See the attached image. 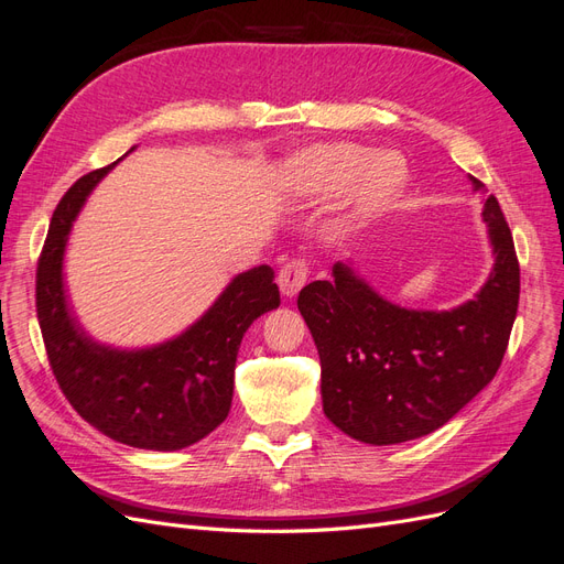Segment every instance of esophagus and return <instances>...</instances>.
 <instances>
[{
	"label": "esophagus",
	"instance_id": "esophagus-1",
	"mask_svg": "<svg viewBox=\"0 0 564 564\" xmlns=\"http://www.w3.org/2000/svg\"><path fill=\"white\" fill-rule=\"evenodd\" d=\"M308 275H311V268L305 259H292L289 263H284L280 275H278V284L282 289V294L296 296L299 289L308 282Z\"/></svg>",
	"mask_w": 564,
	"mask_h": 564
}]
</instances>
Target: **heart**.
<instances>
[{"instance_id":"obj_1","label":"heart","mask_w":564,"mask_h":564,"mask_svg":"<svg viewBox=\"0 0 564 564\" xmlns=\"http://www.w3.org/2000/svg\"><path fill=\"white\" fill-rule=\"evenodd\" d=\"M289 191L311 199H329L357 186V216H373L398 199L409 178L406 162L398 152H383L357 143H329L303 150L284 172Z\"/></svg>"}]
</instances>
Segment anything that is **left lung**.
I'll return each mask as SVG.
<instances>
[{
	"instance_id": "1",
	"label": "left lung",
	"mask_w": 564,
	"mask_h": 564,
	"mask_svg": "<svg viewBox=\"0 0 564 564\" xmlns=\"http://www.w3.org/2000/svg\"><path fill=\"white\" fill-rule=\"evenodd\" d=\"M475 191L485 183L470 176ZM494 270L454 311H406L336 263L334 280L301 289L299 311L315 338L322 406L346 435L398 445L445 425L501 367L520 301L513 235L494 195L485 202Z\"/></svg>"
}]
</instances>
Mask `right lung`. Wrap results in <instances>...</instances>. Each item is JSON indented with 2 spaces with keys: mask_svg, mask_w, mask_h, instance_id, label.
<instances>
[{
  "mask_svg": "<svg viewBox=\"0 0 564 564\" xmlns=\"http://www.w3.org/2000/svg\"><path fill=\"white\" fill-rule=\"evenodd\" d=\"M115 164L82 176L58 202L37 263V319L51 371L84 421L122 445L174 452L226 421L242 336L256 317L278 308L280 289L272 268L259 265L237 275L166 344L117 350L91 340L65 299L63 253L84 199Z\"/></svg>",
  "mask_w": 564,
  "mask_h": 564,
  "instance_id": "right-lung-1",
  "label": "right lung"
}]
</instances>
